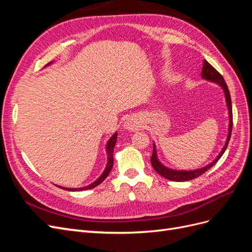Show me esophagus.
I'll use <instances>...</instances> for the list:
<instances>
[{
	"label": "esophagus",
	"mask_w": 252,
	"mask_h": 252,
	"mask_svg": "<svg viewBox=\"0 0 252 252\" xmlns=\"http://www.w3.org/2000/svg\"><path fill=\"white\" fill-rule=\"evenodd\" d=\"M141 126H142V123L140 121V119L134 115L126 118L125 124H124V127L126 129V131H129V132H134V131H137V129H140Z\"/></svg>",
	"instance_id": "esophagus-1"
}]
</instances>
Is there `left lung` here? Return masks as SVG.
<instances>
[{
	"label": "left lung",
	"instance_id": "left-lung-1",
	"mask_svg": "<svg viewBox=\"0 0 252 252\" xmlns=\"http://www.w3.org/2000/svg\"><path fill=\"white\" fill-rule=\"evenodd\" d=\"M201 77L203 79L208 80V82L215 83V84H217L218 86H220L222 88V90L224 92V96H225L227 110H228V117H229L228 134H227L226 141H225V144H224L222 151L220 152V154H219V155L216 157V159L213 162H210L209 164L203 166V167H200V168H197V169H190V170L174 169V168H169V167L165 166L164 164H162L158 159L156 144L154 143L153 144V154H152V158H151L152 165H153L154 169H155L160 176H162L163 178H165V179L170 180V181H177V182L189 181V180L194 179V178H197V177L203 175L205 172H207V170L212 166H214L219 161V159L222 157V155L224 154L225 150L227 149V145H228V142L230 140L231 129H232V105H231V98H230L228 87H227L223 76L212 66V64H210L208 62H206L205 60L203 61Z\"/></svg>",
	"mask_w": 252,
	"mask_h": 252
}]
</instances>
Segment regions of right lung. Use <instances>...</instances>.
<instances>
[{
	"label": "right lung",
	"instance_id": "obj_1",
	"mask_svg": "<svg viewBox=\"0 0 252 252\" xmlns=\"http://www.w3.org/2000/svg\"><path fill=\"white\" fill-rule=\"evenodd\" d=\"M52 62H50L49 63H47L45 67H48L49 64H51ZM116 141H117V132H115L114 134L112 135V137L110 138V139L108 140L107 144H105V152H107V155H108V162H107V165H105V168L102 172V174L100 175V177L98 178V179L95 180L93 183L89 184L87 186H84V188H79V189H70V188H63V186H59L60 189H63L64 190H69V191H79V190H86V189H91L93 188H95V186L99 185L105 178L108 177V175L110 174L111 169L113 167V164H114V156H113V153H114V148H115V144H116Z\"/></svg>",
	"mask_w": 252,
	"mask_h": 252
}]
</instances>
